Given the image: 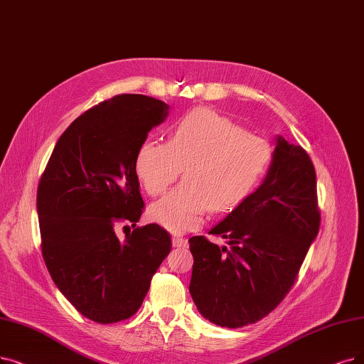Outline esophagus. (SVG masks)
<instances>
[{
	"instance_id": "34e87169",
	"label": "esophagus",
	"mask_w": 364,
	"mask_h": 364,
	"mask_svg": "<svg viewBox=\"0 0 364 364\" xmlns=\"http://www.w3.org/2000/svg\"><path fill=\"white\" fill-rule=\"evenodd\" d=\"M171 242H173L174 248H186V243H188L186 239L182 236H173Z\"/></svg>"
}]
</instances>
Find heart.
Masks as SVG:
<instances>
[{
  "label": "heart",
  "mask_w": 364,
  "mask_h": 364,
  "mask_svg": "<svg viewBox=\"0 0 364 364\" xmlns=\"http://www.w3.org/2000/svg\"><path fill=\"white\" fill-rule=\"evenodd\" d=\"M273 161L272 144L210 109H194L171 127L170 140H146L136 173L151 197L161 196L185 167L183 182L149 209L173 232L197 228L203 218L227 212L250 197Z\"/></svg>",
  "instance_id": "1"
}]
</instances>
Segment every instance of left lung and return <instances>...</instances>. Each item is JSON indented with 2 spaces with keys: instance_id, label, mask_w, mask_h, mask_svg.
Masks as SVG:
<instances>
[{
  "instance_id": "8db88e82",
  "label": "left lung",
  "mask_w": 364,
  "mask_h": 364,
  "mask_svg": "<svg viewBox=\"0 0 364 364\" xmlns=\"http://www.w3.org/2000/svg\"><path fill=\"white\" fill-rule=\"evenodd\" d=\"M316 176L301 146L278 137L264 182L209 235L190 240L194 257L190 293L210 323L239 328L267 316L294 285L318 235Z\"/></svg>"
}]
</instances>
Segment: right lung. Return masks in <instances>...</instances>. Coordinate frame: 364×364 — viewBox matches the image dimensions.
<instances>
[{
	"label": "right lung",
	"mask_w": 364,
	"mask_h": 364,
	"mask_svg": "<svg viewBox=\"0 0 364 364\" xmlns=\"http://www.w3.org/2000/svg\"><path fill=\"white\" fill-rule=\"evenodd\" d=\"M168 105L121 94L86 110L56 141L37 188L41 254L55 285L83 316L100 324L132 318L171 250L158 224L119 241L144 209L136 155Z\"/></svg>",
	"instance_id": "right-lung-1"
}]
</instances>
